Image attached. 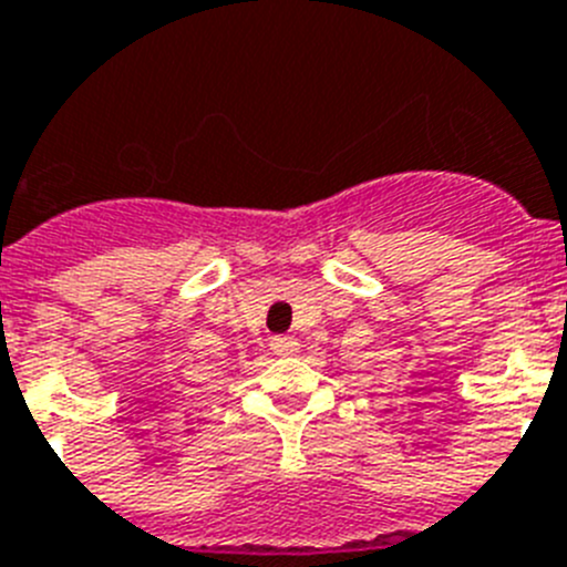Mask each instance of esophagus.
I'll use <instances>...</instances> for the list:
<instances>
[{
    "label": "esophagus",
    "instance_id": "obj_1",
    "mask_svg": "<svg viewBox=\"0 0 567 567\" xmlns=\"http://www.w3.org/2000/svg\"><path fill=\"white\" fill-rule=\"evenodd\" d=\"M269 349H272L275 354H295L298 352V340L287 338V334H284V338H272L269 340Z\"/></svg>",
    "mask_w": 567,
    "mask_h": 567
}]
</instances>
